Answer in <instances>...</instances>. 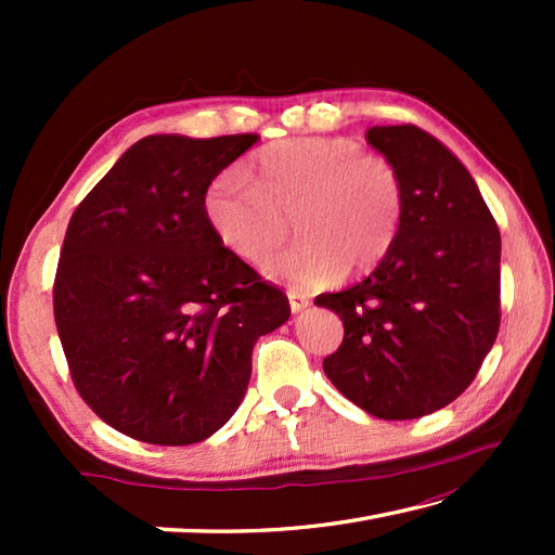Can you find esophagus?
Returning a JSON list of instances; mask_svg holds the SVG:
<instances>
[{
    "label": "esophagus",
    "mask_w": 555,
    "mask_h": 555,
    "mask_svg": "<svg viewBox=\"0 0 555 555\" xmlns=\"http://www.w3.org/2000/svg\"><path fill=\"white\" fill-rule=\"evenodd\" d=\"M288 305H291V312H293V314H298V312H302L305 308H308L310 300L305 298V296H300V293L291 291V293H288Z\"/></svg>",
    "instance_id": "34e87169"
}]
</instances>
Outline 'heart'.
I'll use <instances>...</instances> for the list:
<instances>
[{
	"instance_id": "heart-1",
	"label": "heart",
	"mask_w": 555,
	"mask_h": 555,
	"mask_svg": "<svg viewBox=\"0 0 555 555\" xmlns=\"http://www.w3.org/2000/svg\"><path fill=\"white\" fill-rule=\"evenodd\" d=\"M223 169L205 188L203 211L221 245L262 262L296 291L324 288L340 274H367L391 253L405 219V181L382 155L350 138H293L269 145L250 167Z\"/></svg>"
}]
</instances>
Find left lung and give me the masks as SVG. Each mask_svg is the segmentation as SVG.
I'll return each mask as SVG.
<instances>
[{"mask_svg": "<svg viewBox=\"0 0 555 555\" xmlns=\"http://www.w3.org/2000/svg\"><path fill=\"white\" fill-rule=\"evenodd\" d=\"M367 143L405 181V219L372 274L314 302L344 320L324 360L332 384L379 420H415L465 391L501 324V233L469 171L417 126Z\"/></svg>", "mask_w": 555, "mask_h": 555, "instance_id": "1", "label": "left lung"}]
</instances>
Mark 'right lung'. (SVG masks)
<instances>
[{
    "instance_id": "obj_1",
    "label": "right lung",
    "mask_w": 555,
    "mask_h": 555,
    "mask_svg": "<svg viewBox=\"0 0 555 555\" xmlns=\"http://www.w3.org/2000/svg\"><path fill=\"white\" fill-rule=\"evenodd\" d=\"M257 140L147 135L68 221L56 332L80 398L131 439L188 446L221 429L247 391L257 338L291 317L203 211L207 183Z\"/></svg>"
}]
</instances>
